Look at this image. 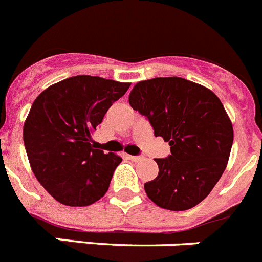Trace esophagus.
<instances>
[{
    "label": "esophagus",
    "mask_w": 262,
    "mask_h": 262,
    "mask_svg": "<svg viewBox=\"0 0 262 262\" xmlns=\"http://www.w3.org/2000/svg\"><path fill=\"white\" fill-rule=\"evenodd\" d=\"M128 159L133 160V161H135V163H138V161H142V160H144V157L143 156H131V155H129Z\"/></svg>",
    "instance_id": "1"
}]
</instances>
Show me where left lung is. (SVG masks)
Masks as SVG:
<instances>
[{"label": "left lung", "instance_id": "1", "mask_svg": "<svg viewBox=\"0 0 262 262\" xmlns=\"http://www.w3.org/2000/svg\"><path fill=\"white\" fill-rule=\"evenodd\" d=\"M155 136L169 142L170 155L156 159L159 174L144 184L149 200L173 211L202 202L226 169L233 129L221 99L211 90L181 77L140 81L128 97Z\"/></svg>", "mask_w": 262, "mask_h": 262}]
</instances>
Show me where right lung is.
Segmentation results:
<instances>
[{"mask_svg": "<svg viewBox=\"0 0 262 262\" xmlns=\"http://www.w3.org/2000/svg\"><path fill=\"white\" fill-rule=\"evenodd\" d=\"M129 84L73 76L41 92L23 126V142L40 185L67 206H89L105 195L122 159L92 144V133Z\"/></svg>", "mask_w": 262, "mask_h": 262, "instance_id": "obj_1", "label": "right lung"}]
</instances>
